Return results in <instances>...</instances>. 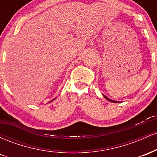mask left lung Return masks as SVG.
Segmentation results:
<instances>
[{
  "label": "left lung",
  "mask_w": 157,
  "mask_h": 157,
  "mask_svg": "<svg viewBox=\"0 0 157 157\" xmlns=\"http://www.w3.org/2000/svg\"><path fill=\"white\" fill-rule=\"evenodd\" d=\"M103 96H104V97H105V98L106 99V100H109V101H110V102H120L119 101H115V100H111V99H109V97H107L106 96H105V95H103Z\"/></svg>",
  "instance_id": "left-lung-1"
}]
</instances>
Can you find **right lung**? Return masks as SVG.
I'll list each match as a JSON object with an SVG mask.
<instances>
[{
	"label": "right lung",
	"mask_w": 157,
	"mask_h": 157,
	"mask_svg": "<svg viewBox=\"0 0 157 157\" xmlns=\"http://www.w3.org/2000/svg\"><path fill=\"white\" fill-rule=\"evenodd\" d=\"M54 100H55V99H54ZM52 100V101H53V100Z\"/></svg>",
	"instance_id": "right-lung-1"
}]
</instances>
